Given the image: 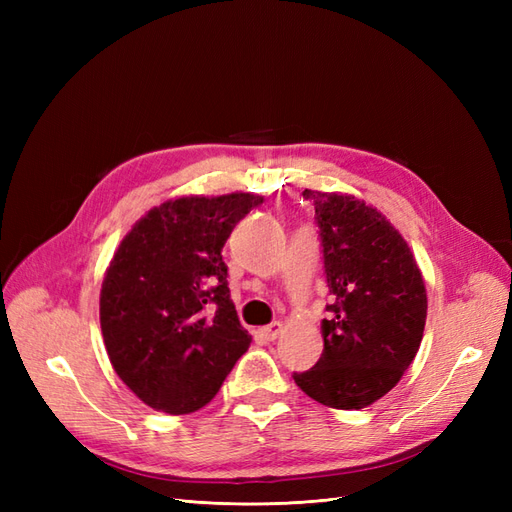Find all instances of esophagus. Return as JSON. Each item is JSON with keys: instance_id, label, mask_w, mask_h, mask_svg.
<instances>
[{"instance_id": "34e87169", "label": "esophagus", "mask_w": 512, "mask_h": 512, "mask_svg": "<svg viewBox=\"0 0 512 512\" xmlns=\"http://www.w3.org/2000/svg\"><path fill=\"white\" fill-rule=\"evenodd\" d=\"M258 333H260L262 339H265V342H273V339L280 337L282 324L280 322H271V324H267V327H262Z\"/></svg>"}]
</instances>
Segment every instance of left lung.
<instances>
[{
	"label": "left lung",
	"instance_id": "8db88e82",
	"mask_svg": "<svg viewBox=\"0 0 512 512\" xmlns=\"http://www.w3.org/2000/svg\"><path fill=\"white\" fill-rule=\"evenodd\" d=\"M322 237L333 305L320 324L318 363L294 374L318 404L361 410L389 393L421 346L427 290L401 232L365 200L305 190Z\"/></svg>",
	"mask_w": 512,
	"mask_h": 512
}]
</instances>
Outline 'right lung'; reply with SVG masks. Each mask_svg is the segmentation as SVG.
<instances>
[{"mask_svg": "<svg viewBox=\"0 0 512 512\" xmlns=\"http://www.w3.org/2000/svg\"><path fill=\"white\" fill-rule=\"evenodd\" d=\"M260 203L252 192L166 200L115 250L100 290L104 346L123 384L153 410L207 406L250 348L222 247Z\"/></svg>", "mask_w": 512, "mask_h": 512, "instance_id": "obj_1", "label": "right lung"}]
</instances>
